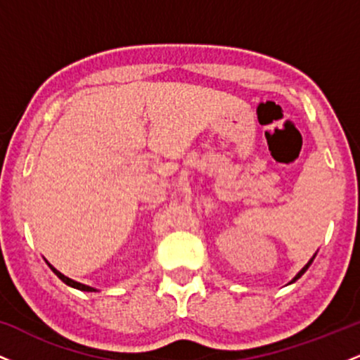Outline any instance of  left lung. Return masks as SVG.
Returning a JSON list of instances; mask_svg holds the SVG:
<instances>
[{"mask_svg": "<svg viewBox=\"0 0 360 360\" xmlns=\"http://www.w3.org/2000/svg\"><path fill=\"white\" fill-rule=\"evenodd\" d=\"M313 259H315V257H313ZM313 259H311V260H309V262L307 264V266H304V267H303V269H301V271L298 272V276H296V278H295V279H292V283H295V281H298V279L301 278V276H303V274H304V272H307V269H308V267H309V266H311Z\"/></svg>", "mask_w": 360, "mask_h": 360, "instance_id": "left-lung-1", "label": "left lung"}]
</instances>
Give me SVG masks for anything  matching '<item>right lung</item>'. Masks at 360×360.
I'll use <instances>...</instances> for the list:
<instances>
[{
  "instance_id": "1",
  "label": "right lung",
  "mask_w": 360,
  "mask_h": 360,
  "mask_svg": "<svg viewBox=\"0 0 360 360\" xmlns=\"http://www.w3.org/2000/svg\"><path fill=\"white\" fill-rule=\"evenodd\" d=\"M49 266H51V264H49ZM51 269L56 272L57 274V278H59L60 281H64L65 284H68V286H72V288H76V289H81V291H96V289H93V288H89V286H84V284H81V283H76V281H72V279H69L68 276H64V274H60L59 271L56 269V267H52L51 266Z\"/></svg>"
}]
</instances>
